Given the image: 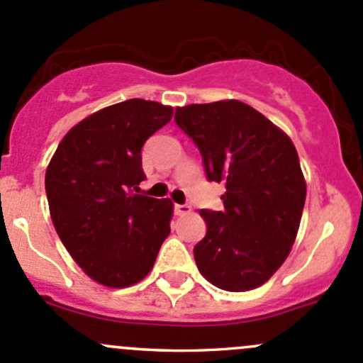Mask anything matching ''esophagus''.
Segmentation results:
<instances>
[{
    "mask_svg": "<svg viewBox=\"0 0 363 363\" xmlns=\"http://www.w3.org/2000/svg\"><path fill=\"white\" fill-rule=\"evenodd\" d=\"M174 211H175V214H177V216H188V214H191V207H189V205H182V203L175 205Z\"/></svg>",
    "mask_w": 363,
    "mask_h": 363,
    "instance_id": "obj_1",
    "label": "esophagus"
}]
</instances>
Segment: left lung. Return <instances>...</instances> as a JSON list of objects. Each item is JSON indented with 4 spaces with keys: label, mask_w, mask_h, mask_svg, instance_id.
Wrapping results in <instances>:
<instances>
[{
    "label": "left lung",
    "mask_w": 363,
    "mask_h": 363,
    "mask_svg": "<svg viewBox=\"0 0 363 363\" xmlns=\"http://www.w3.org/2000/svg\"><path fill=\"white\" fill-rule=\"evenodd\" d=\"M175 123L195 142L208 181L225 182L223 211L202 208L207 233L195 262L226 291L262 286L290 255L306 181L294 142L239 100L175 108Z\"/></svg>",
    "instance_id": "left-lung-1"
}]
</instances>
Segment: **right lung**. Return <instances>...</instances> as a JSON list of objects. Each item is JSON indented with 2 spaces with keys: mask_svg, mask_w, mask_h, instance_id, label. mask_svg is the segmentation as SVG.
<instances>
[{
  "mask_svg": "<svg viewBox=\"0 0 363 363\" xmlns=\"http://www.w3.org/2000/svg\"><path fill=\"white\" fill-rule=\"evenodd\" d=\"M158 101H121L91 113L57 145L45 172L50 218L72 258L96 283L126 288L151 272L174 203L138 195L142 145L172 119Z\"/></svg>",
  "mask_w": 363,
  "mask_h": 363,
  "instance_id": "add662e5",
  "label": "right lung"
}]
</instances>
